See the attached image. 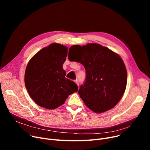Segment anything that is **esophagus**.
I'll return each instance as SVG.
<instances>
[{
    "label": "esophagus",
    "mask_w": 150,
    "mask_h": 150,
    "mask_svg": "<svg viewBox=\"0 0 150 150\" xmlns=\"http://www.w3.org/2000/svg\"><path fill=\"white\" fill-rule=\"evenodd\" d=\"M75 83L77 84L78 86H79V83H78V81L77 80H76L75 81Z\"/></svg>",
    "instance_id": "1"
}]
</instances>
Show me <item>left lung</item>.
Returning <instances> with one entry per match:
<instances>
[{"instance_id":"obj_1","label":"left lung","mask_w":150,"mask_h":150,"mask_svg":"<svg viewBox=\"0 0 150 150\" xmlns=\"http://www.w3.org/2000/svg\"><path fill=\"white\" fill-rule=\"evenodd\" d=\"M70 48L82 51L78 61L84 66L86 75L78 94L85 105L96 113L112 109L122 98L127 86V71L122 59L98 44L73 45Z\"/></svg>"}]
</instances>
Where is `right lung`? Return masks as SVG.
<instances>
[{"label":"right lung","mask_w":150,"mask_h":150,"mask_svg":"<svg viewBox=\"0 0 150 150\" xmlns=\"http://www.w3.org/2000/svg\"><path fill=\"white\" fill-rule=\"evenodd\" d=\"M67 47L53 43L31 58L25 69V84L30 97L41 107L53 109L64 103L69 95L78 91L75 82L65 77L62 64Z\"/></svg>","instance_id":"right-lung-1"}]
</instances>
